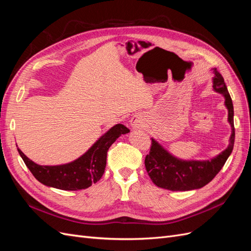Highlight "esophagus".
I'll return each instance as SVG.
<instances>
[{
  "label": "esophagus",
  "instance_id": "esophagus-1",
  "mask_svg": "<svg viewBox=\"0 0 251 251\" xmlns=\"http://www.w3.org/2000/svg\"><path fill=\"white\" fill-rule=\"evenodd\" d=\"M130 124H131V126L133 128H139V127L142 126V120H141V118L139 116H134L131 119Z\"/></svg>",
  "mask_w": 251,
  "mask_h": 251
}]
</instances>
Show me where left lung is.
I'll list each match as a JSON object with an SVG mask.
<instances>
[{"instance_id":"1","label":"left lung","mask_w":251,"mask_h":251,"mask_svg":"<svg viewBox=\"0 0 251 251\" xmlns=\"http://www.w3.org/2000/svg\"><path fill=\"white\" fill-rule=\"evenodd\" d=\"M214 89L225 97V105L228 109V121L231 126V136L229 146L216 158L206 161H184L172 156L160 144L151 139L150 153L146 156V169L151 180L158 187L169 191H192L198 189L216 177L221 171L227 158L231 154L234 144L233 126V104L224 78L217 69H214Z\"/></svg>"}]
</instances>
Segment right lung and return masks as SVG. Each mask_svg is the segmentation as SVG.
Segmentation results:
<instances>
[{"label": "right lung", "mask_w": 251, "mask_h": 251, "mask_svg": "<svg viewBox=\"0 0 251 251\" xmlns=\"http://www.w3.org/2000/svg\"><path fill=\"white\" fill-rule=\"evenodd\" d=\"M128 132L130 130L124 125L114 126L81 157L73 162L62 165L36 164L25 156L20 149L18 151L29 171L44 185L63 191H78L88 188L100 180L107 164L109 148L119 136Z\"/></svg>", "instance_id": "1"}]
</instances>
